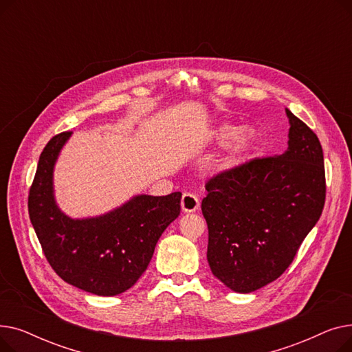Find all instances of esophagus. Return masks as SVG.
<instances>
[{
  "label": "esophagus",
  "mask_w": 352,
  "mask_h": 352,
  "mask_svg": "<svg viewBox=\"0 0 352 352\" xmlns=\"http://www.w3.org/2000/svg\"><path fill=\"white\" fill-rule=\"evenodd\" d=\"M199 207V201L198 198L191 194V192H186L181 198V208L184 212H194L197 211Z\"/></svg>",
  "instance_id": "obj_1"
}]
</instances>
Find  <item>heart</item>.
<instances>
[{
	"instance_id": "b5f03b06",
	"label": "heart",
	"mask_w": 352,
	"mask_h": 352,
	"mask_svg": "<svg viewBox=\"0 0 352 352\" xmlns=\"http://www.w3.org/2000/svg\"><path fill=\"white\" fill-rule=\"evenodd\" d=\"M255 138V131L251 126H241L238 129V126L223 122L218 124L211 135V140L217 145H227L230 141V151L227 157V164L228 165H235L241 160V157L245 154L248 150V146Z\"/></svg>"
}]
</instances>
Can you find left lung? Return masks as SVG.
<instances>
[{
    "label": "left lung",
    "mask_w": 352,
    "mask_h": 352,
    "mask_svg": "<svg viewBox=\"0 0 352 352\" xmlns=\"http://www.w3.org/2000/svg\"><path fill=\"white\" fill-rule=\"evenodd\" d=\"M288 148L214 175L201 210L207 260L230 289L248 294L284 274L325 204L324 154L312 129L285 109Z\"/></svg>",
    "instance_id": "obj_1"
}]
</instances>
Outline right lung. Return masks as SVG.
Wrapping results in <instances>:
<instances>
[{
	"label": "right lung",
	"instance_id": "add662e5",
	"mask_svg": "<svg viewBox=\"0 0 352 352\" xmlns=\"http://www.w3.org/2000/svg\"><path fill=\"white\" fill-rule=\"evenodd\" d=\"M71 133L52 137L40 155L28 212L47 261L82 291L113 297L131 288L150 264L155 245L181 211V192L135 195L100 217L74 219L54 198L52 173Z\"/></svg>",
	"mask_w": 352,
	"mask_h": 352
}]
</instances>
